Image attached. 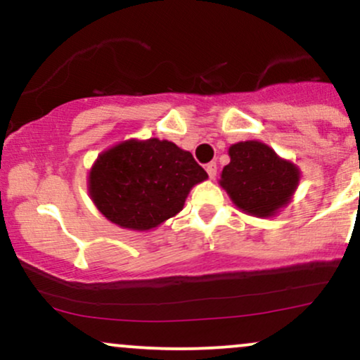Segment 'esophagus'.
Returning <instances> with one entry per match:
<instances>
[{"label":"esophagus","instance_id":"esophagus-1","mask_svg":"<svg viewBox=\"0 0 360 360\" xmlns=\"http://www.w3.org/2000/svg\"><path fill=\"white\" fill-rule=\"evenodd\" d=\"M206 172H208L210 179H214V177H217V162H210L208 166H206Z\"/></svg>","mask_w":360,"mask_h":360}]
</instances>
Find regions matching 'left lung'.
<instances>
[{
	"instance_id": "1",
	"label": "left lung",
	"mask_w": 360,
	"mask_h": 360,
	"mask_svg": "<svg viewBox=\"0 0 360 360\" xmlns=\"http://www.w3.org/2000/svg\"><path fill=\"white\" fill-rule=\"evenodd\" d=\"M230 164L223 167L220 186L243 213L271 218L289 205L301 171L259 140L237 142L229 148Z\"/></svg>"
}]
</instances>
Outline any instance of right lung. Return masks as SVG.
I'll list each match as a JSON object with an SVG mask.
<instances>
[{
    "label": "right lung",
    "instance_id": "right-lung-1",
    "mask_svg": "<svg viewBox=\"0 0 360 360\" xmlns=\"http://www.w3.org/2000/svg\"><path fill=\"white\" fill-rule=\"evenodd\" d=\"M208 174L191 152L169 140H123L98 155L89 169L94 206L120 229L148 232L184 208L193 186Z\"/></svg>",
    "mask_w": 360,
    "mask_h": 360
}]
</instances>
